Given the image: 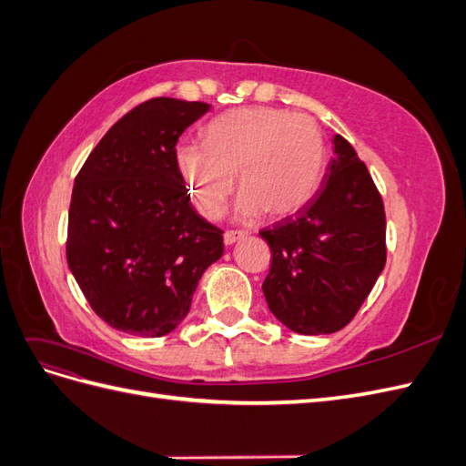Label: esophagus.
I'll return each mask as SVG.
<instances>
[{
    "label": "esophagus",
    "instance_id": "obj_1",
    "mask_svg": "<svg viewBox=\"0 0 466 466\" xmlns=\"http://www.w3.org/2000/svg\"><path fill=\"white\" fill-rule=\"evenodd\" d=\"M245 235H247L245 231H225L223 243H225V245H233V243L238 241V238H243Z\"/></svg>",
    "mask_w": 466,
    "mask_h": 466
}]
</instances>
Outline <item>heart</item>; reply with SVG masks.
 <instances>
[{
	"instance_id": "obj_1",
	"label": "heart",
	"mask_w": 466,
	"mask_h": 466,
	"mask_svg": "<svg viewBox=\"0 0 466 466\" xmlns=\"http://www.w3.org/2000/svg\"><path fill=\"white\" fill-rule=\"evenodd\" d=\"M324 139L307 116L274 108H241L211 120L204 146L180 144L175 163L196 208L218 219L238 188L241 216L262 209L274 218L299 211L317 192L324 171Z\"/></svg>"
}]
</instances>
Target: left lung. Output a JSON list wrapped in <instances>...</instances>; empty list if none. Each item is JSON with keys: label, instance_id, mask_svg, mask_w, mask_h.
I'll return each instance as SVG.
<instances>
[{"label": "left lung", "instance_id": "1", "mask_svg": "<svg viewBox=\"0 0 466 466\" xmlns=\"http://www.w3.org/2000/svg\"><path fill=\"white\" fill-rule=\"evenodd\" d=\"M334 153L299 214L260 231L272 252L266 303L298 334L344 329L387 262L383 198L348 139L334 136Z\"/></svg>", "mask_w": 466, "mask_h": 466}]
</instances>
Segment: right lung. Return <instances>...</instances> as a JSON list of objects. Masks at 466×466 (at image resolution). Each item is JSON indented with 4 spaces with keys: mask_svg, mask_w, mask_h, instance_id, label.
Instances as JSON below:
<instances>
[{
    "mask_svg": "<svg viewBox=\"0 0 466 466\" xmlns=\"http://www.w3.org/2000/svg\"><path fill=\"white\" fill-rule=\"evenodd\" d=\"M208 110L149 98L112 126L76 177L67 266L112 329L149 338L175 330L223 255V231L196 214L175 163L180 134Z\"/></svg>",
    "mask_w": 466,
    "mask_h": 466,
    "instance_id": "obj_1",
    "label": "right lung"
}]
</instances>
